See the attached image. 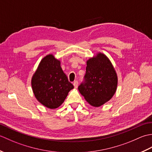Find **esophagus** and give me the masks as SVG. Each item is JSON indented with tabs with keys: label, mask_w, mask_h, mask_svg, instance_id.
Here are the masks:
<instances>
[{
	"label": "esophagus",
	"mask_w": 152,
	"mask_h": 152,
	"mask_svg": "<svg viewBox=\"0 0 152 152\" xmlns=\"http://www.w3.org/2000/svg\"><path fill=\"white\" fill-rule=\"evenodd\" d=\"M73 85L74 86V88H78V82L77 81V80H76V81H74L73 82Z\"/></svg>",
	"instance_id": "obj_1"
}]
</instances>
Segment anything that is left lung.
<instances>
[{"label":"left lung","instance_id":"1","mask_svg":"<svg viewBox=\"0 0 152 152\" xmlns=\"http://www.w3.org/2000/svg\"><path fill=\"white\" fill-rule=\"evenodd\" d=\"M117 86V74L104 54L99 53L87 61L84 81L78 90L89 104L95 107L104 104L115 94Z\"/></svg>","mask_w":152,"mask_h":152}]
</instances>
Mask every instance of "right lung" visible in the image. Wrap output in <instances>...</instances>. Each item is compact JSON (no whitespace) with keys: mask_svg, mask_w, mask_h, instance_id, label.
Instances as JSON below:
<instances>
[{"mask_svg":"<svg viewBox=\"0 0 152 152\" xmlns=\"http://www.w3.org/2000/svg\"><path fill=\"white\" fill-rule=\"evenodd\" d=\"M31 85L35 97L50 109L62 104L68 93L74 88L61 69L60 61L51 54L40 61L32 78Z\"/></svg>","mask_w":152,"mask_h":152,"instance_id":"add662e5","label":"right lung"}]
</instances>
